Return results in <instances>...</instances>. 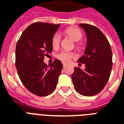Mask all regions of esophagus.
<instances>
[{
	"label": "esophagus",
	"mask_w": 124,
	"mask_h": 124,
	"mask_svg": "<svg viewBox=\"0 0 124 124\" xmlns=\"http://www.w3.org/2000/svg\"><path fill=\"white\" fill-rule=\"evenodd\" d=\"M66 64L63 63V68H66Z\"/></svg>",
	"instance_id": "obj_1"
}]
</instances>
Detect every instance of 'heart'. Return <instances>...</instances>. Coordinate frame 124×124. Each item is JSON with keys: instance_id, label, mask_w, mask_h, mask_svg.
<instances>
[{"instance_id": "heart-1", "label": "heart", "mask_w": 124, "mask_h": 124, "mask_svg": "<svg viewBox=\"0 0 124 124\" xmlns=\"http://www.w3.org/2000/svg\"><path fill=\"white\" fill-rule=\"evenodd\" d=\"M65 36L70 38L71 39H72L73 41H75V47L78 50H81L82 49V43H80V41L83 38V32L79 28L75 27H70L67 28L63 32ZM60 43V37L58 34H55L52 38L51 44L54 49H57L59 47ZM74 54L71 52L68 51H62L56 54V58L58 60L63 62L67 63L71 60V59L73 58Z\"/></svg>"}]
</instances>
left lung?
<instances>
[{
  "label": "left lung",
  "mask_w": 124,
  "mask_h": 124,
  "mask_svg": "<svg viewBox=\"0 0 124 124\" xmlns=\"http://www.w3.org/2000/svg\"><path fill=\"white\" fill-rule=\"evenodd\" d=\"M79 26L85 30L87 43L85 54L77 61L85 64V69L74 68L71 79L79 94L92 96L100 93L108 82L112 66V50L106 36L98 27L85 23Z\"/></svg>",
  "instance_id": "obj_1"
}]
</instances>
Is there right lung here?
I'll return each mask as SVG.
<instances>
[{
	"label": "right lung",
	"mask_w": 124,
	"mask_h": 124,
	"mask_svg": "<svg viewBox=\"0 0 124 124\" xmlns=\"http://www.w3.org/2000/svg\"><path fill=\"white\" fill-rule=\"evenodd\" d=\"M60 24L37 22L23 31L16 49V66L23 85L38 96L49 95L55 90L63 68L59 60L51 66L43 62L51 53V39Z\"/></svg>",
	"instance_id": "obj_1"
}]
</instances>
